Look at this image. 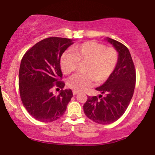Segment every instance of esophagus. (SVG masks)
<instances>
[{"mask_svg":"<svg viewBox=\"0 0 155 155\" xmlns=\"http://www.w3.org/2000/svg\"><path fill=\"white\" fill-rule=\"evenodd\" d=\"M78 91H72V94H73V95H76V94H78Z\"/></svg>","mask_w":155,"mask_h":155,"instance_id":"esophagus-1","label":"esophagus"}]
</instances>
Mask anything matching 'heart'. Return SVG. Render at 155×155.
Returning a JSON list of instances; mask_svg holds the SVG:
<instances>
[{
  "instance_id": "obj_1",
  "label": "heart",
  "mask_w": 155,
  "mask_h": 155,
  "mask_svg": "<svg viewBox=\"0 0 155 155\" xmlns=\"http://www.w3.org/2000/svg\"><path fill=\"white\" fill-rule=\"evenodd\" d=\"M71 54H64L60 59V66L64 74H69L78 68V64H85L84 74H77L71 77L68 85L78 91L91 87L96 81L103 83L107 81L115 68L117 52L112 47L94 41H88L71 48Z\"/></svg>"
}]
</instances>
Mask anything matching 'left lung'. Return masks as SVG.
I'll return each mask as SVG.
<instances>
[{
    "instance_id": "8db88e82",
    "label": "left lung",
    "mask_w": 155,
    "mask_h": 155,
    "mask_svg": "<svg viewBox=\"0 0 155 155\" xmlns=\"http://www.w3.org/2000/svg\"><path fill=\"white\" fill-rule=\"evenodd\" d=\"M117 52L115 68L110 78L96 88L100 94L88 96L83 111L89 119L96 123L108 125L117 120L124 114L133 95L136 84V71L128 48L121 43L110 38H104Z\"/></svg>"
}]
</instances>
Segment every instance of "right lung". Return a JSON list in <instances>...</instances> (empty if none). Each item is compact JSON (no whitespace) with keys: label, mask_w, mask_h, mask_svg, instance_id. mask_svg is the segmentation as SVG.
Here are the masks:
<instances>
[{"label":"right lung","mask_w":155,"mask_h":155,"mask_svg":"<svg viewBox=\"0 0 155 155\" xmlns=\"http://www.w3.org/2000/svg\"><path fill=\"white\" fill-rule=\"evenodd\" d=\"M74 40L51 37L42 40L27 51L21 61L19 87L21 101L27 112L38 121L50 123L59 119L66 111L72 97L70 89L63 90L64 83L60 59ZM61 87L58 96L52 88Z\"/></svg>","instance_id":"obj_1"}]
</instances>
